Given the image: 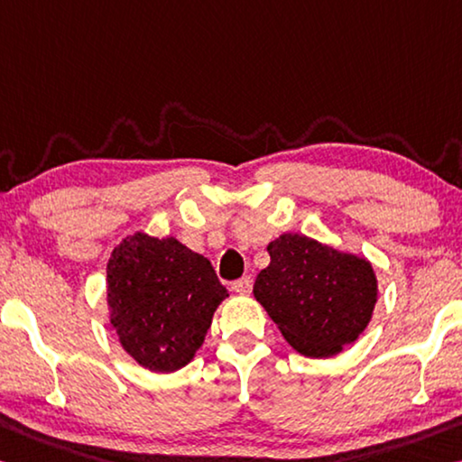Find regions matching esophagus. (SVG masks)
Returning <instances> with one entry per match:
<instances>
[{"label":"esophagus","mask_w":462,"mask_h":462,"mask_svg":"<svg viewBox=\"0 0 462 462\" xmlns=\"http://www.w3.org/2000/svg\"><path fill=\"white\" fill-rule=\"evenodd\" d=\"M232 290L236 291V294H240V296H248V294H251V290H253V280L248 275L240 277V280H236V282L232 283Z\"/></svg>","instance_id":"obj_1"}]
</instances>
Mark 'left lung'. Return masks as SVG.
<instances>
[{
	"label": "left lung",
	"instance_id": "left-lung-1",
	"mask_svg": "<svg viewBox=\"0 0 462 462\" xmlns=\"http://www.w3.org/2000/svg\"><path fill=\"white\" fill-rule=\"evenodd\" d=\"M267 251L253 294L298 354L331 357L364 333L378 300L368 259L291 232Z\"/></svg>",
	"mask_w": 462,
	"mask_h": 462
}]
</instances>
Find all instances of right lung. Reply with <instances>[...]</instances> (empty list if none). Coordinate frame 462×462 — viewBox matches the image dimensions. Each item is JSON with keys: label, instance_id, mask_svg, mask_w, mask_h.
<instances>
[{"label": "right lung", "instance_id": "right-lung-1", "mask_svg": "<svg viewBox=\"0 0 462 462\" xmlns=\"http://www.w3.org/2000/svg\"><path fill=\"white\" fill-rule=\"evenodd\" d=\"M228 290L211 263L177 238L135 232L106 265V302L123 349L150 372L180 370L203 346Z\"/></svg>", "mask_w": 462, "mask_h": 462}]
</instances>
